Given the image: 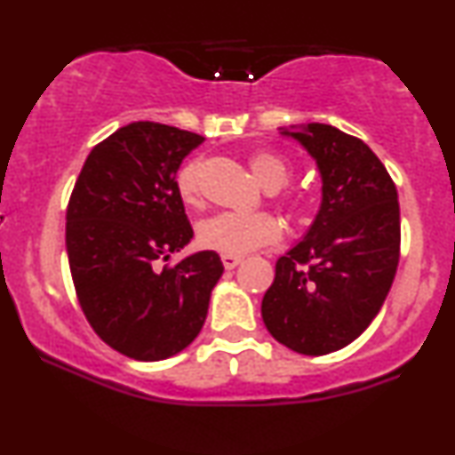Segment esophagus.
I'll return each mask as SVG.
<instances>
[{"mask_svg": "<svg viewBox=\"0 0 455 455\" xmlns=\"http://www.w3.org/2000/svg\"><path fill=\"white\" fill-rule=\"evenodd\" d=\"M242 257L239 254H222V263L227 269H235L239 263H242Z\"/></svg>", "mask_w": 455, "mask_h": 455, "instance_id": "1", "label": "esophagus"}]
</instances>
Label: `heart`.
<instances>
[{"instance_id":"heart-1","label":"heart","mask_w":455,"mask_h":455,"mask_svg":"<svg viewBox=\"0 0 455 455\" xmlns=\"http://www.w3.org/2000/svg\"><path fill=\"white\" fill-rule=\"evenodd\" d=\"M248 164L267 190H280L291 180V164L275 151H254L250 154ZM198 169L201 162L192 160L177 175V190L186 203H196L198 198ZM280 237V222L267 212H220L203 220L196 228L198 243L222 254H248L275 243Z\"/></svg>"}]
</instances>
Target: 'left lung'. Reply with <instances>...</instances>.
<instances>
[{"mask_svg": "<svg viewBox=\"0 0 455 455\" xmlns=\"http://www.w3.org/2000/svg\"><path fill=\"white\" fill-rule=\"evenodd\" d=\"M321 175V207L301 242L275 263L260 304L267 331L301 355L351 344L379 315L400 259L394 181L363 140L327 126L280 128Z\"/></svg>", "mask_w": 455, "mask_h": 455, "instance_id": "8db88e82", "label": "left lung"}]
</instances>
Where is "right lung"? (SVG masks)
<instances>
[{
    "mask_svg": "<svg viewBox=\"0 0 455 455\" xmlns=\"http://www.w3.org/2000/svg\"><path fill=\"white\" fill-rule=\"evenodd\" d=\"M201 143L164 124H128L90 151L68 203L78 304L108 347L139 362L173 357L195 340L224 271L213 250L160 267L195 235L175 175Z\"/></svg>",
    "mask_w": 455,
    "mask_h": 455,
    "instance_id": "add662e5",
    "label": "right lung"
}]
</instances>
